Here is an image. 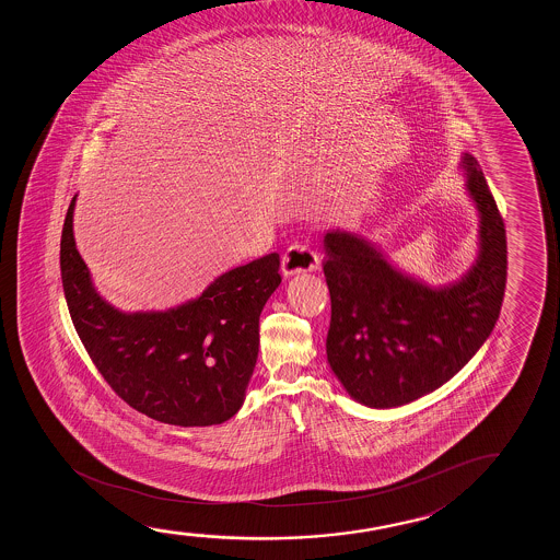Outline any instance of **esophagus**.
<instances>
[{
	"instance_id": "34e87169",
	"label": "esophagus",
	"mask_w": 560,
	"mask_h": 560,
	"mask_svg": "<svg viewBox=\"0 0 560 560\" xmlns=\"http://www.w3.org/2000/svg\"><path fill=\"white\" fill-rule=\"evenodd\" d=\"M319 266H322L319 254L314 253L310 246L302 245V243L289 246L287 253L283 254V260H281L284 277L315 271V269H319Z\"/></svg>"
}]
</instances>
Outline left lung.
<instances>
[{"label": "left lung", "mask_w": 560, "mask_h": 560, "mask_svg": "<svg viewBox=\"0 0 560 560\" xmlns=\"http://www.w3.org/2000/svg\"><path fill=\"white\" fill-rule=\"evenodd\" d=\"M480 214V253L459 281L432 289L404 276L365 238L327 231V360L363 406L388 409L436 390L467 365L495 327L505 296V223L475 156H463Z\"/></svg>", "instance_id": "1"}]
</instances>
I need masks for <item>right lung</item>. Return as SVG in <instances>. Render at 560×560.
I'll use <instances>...</instances> for the list:
<instances>
[{"label":"right lung","mask_w":560,"mask_h":560,"mask_svg":"<svg viewBox=\"0 0 560 560\" xmlns=\"http://www.w3.org/2000/svg\"><path fill=\"white\" fill-rule=\"evenodd\" d=\"M61 235L62 291L78 337L108 386L139 413L176 427L228 421L245 401L260 314L279 283V254L230 269L168 312L124 314L101 299L72 233Z\"/></svg>","instance_id":"1"}]
</instances>
